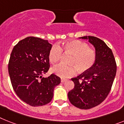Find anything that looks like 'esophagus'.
<instances>
[{
	"label": "esophagus",
	"mask_w": 124,
	"mask_h": 124,
	"mask_svg": "<svg viewBox=\"0 0 124 124\" xmlns=\"http://www.w3.org/2000/svg\"><path fill=\"white\" fill-rule=\"evenodd\" d=\"M66 81V79H64V78H61V83H64V82Z\"/></svg>",
	"instance_id": "esophagus-1"
}]
</instances>
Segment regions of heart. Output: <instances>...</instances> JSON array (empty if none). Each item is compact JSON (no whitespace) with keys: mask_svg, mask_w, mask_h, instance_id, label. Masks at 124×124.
Masks as SVG:
<instances>
[{"mask_svg":"<svg viewBox=\"0 0 124 124\" xmlns=\"http://www.w3.org/2000/svg\"><path fill=\"white\" fill-rule=\"evenodd\" d=\"M70 53L68 63L70 64H60L55 66L53 71L61 78H68L76 74L77 68L80 72H84L94 66L96 60V53L89 47L87 44L79 40H70L61 47L54 45L49 53V60L52 64H56L61 60L63 51Z\"/></svg>","mask_w":124,"mask_h":124,"instance_id":"b5f03b06","label":"heart"}]
</instances>
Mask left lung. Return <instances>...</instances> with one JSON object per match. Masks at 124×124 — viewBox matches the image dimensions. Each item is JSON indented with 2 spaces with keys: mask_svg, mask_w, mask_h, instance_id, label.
Segmentation results:
<instances>
[{
  "mask_svg": "<svg viewBox=\"0 0 124 124\" xmlns=\"http://www.w3.org/2000/svg\"><path fill=\"white\" fill-rule=\"evenodd\" d=\"M88 40L95 48L96 60L94 66L75 78L73 89L68 92L70 103L87 110L101 104L107 97L116 72V64L111 49L102 40L92 36L80 37Z\"/></svg>",
  "mask_w": 124,
  "mask_h": 124,
  "instance_id": "left-lung-1",
  "label": "left lung"
}]
</instances>
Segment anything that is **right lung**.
Here are the masks:
<instances>
[{
    "mask_svg": "<svg viewBox=\"0 0 124 124\" xmlns=\"http://www.w3.org/2000/svg\"><path fill=\"white\" fill-rule=\"evenodd\" d=\"M52 44L46 40L28 37L14 46L8 71L13 89L18 97L32 106H43L52 100L54 87L61 79L54 74H43L49 68V53Z\"/></svg>",
    "mask_w": 124,
    "mask_h": 124,
    "instance_id": "1",
    "label": "right lung"
}]
</instances>
